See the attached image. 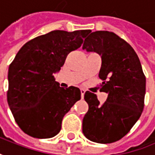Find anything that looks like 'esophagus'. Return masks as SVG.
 <instances>
[{"label":"esophagus","instance_id":"esophagus-1","mask_svg":"<svg viewBox=\"0 0 155 155\" xmlns=\"http://www.w3.org/2000/svg\"><path fill=\"white\" fill-rule=\"evenodd\" d=\"M80 91H81V97H82V98H83V97H84V96L85 91H84V90L81 89V90H80Z\"/></svg>","mask_w":155,"mask_h":155}]
</instances>
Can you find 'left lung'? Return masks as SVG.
Returning a JSON list of instances; mask_svg holds the SVG:
<instances>
[{"mask_svg": "<svg viewBox=\"0 0 155 155\" xmlns=\"http://www.w3.org/2000/svg\"><path fill=\"white\" fill-rule=\"evenodd\" d=\"M83 50L101 57L98 77L101 91L108 94L100 104L94 93L86 91L89 110L83 120V134L97 143L115 142L127 134L144 108L146 78L134 50L109 31H95L84 40Z\"/></svg>", "mask_w": 155, "mask_h": 155, "instance_id": "8db88e82", "label": "left lung"}]
</instances>
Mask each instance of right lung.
<instances>
[{
    "mask_svg": "<svg viewBox=\"0 0 155 155\" xmlns=\"http://www.w3.org/2000/svg\"><path fill=\"white\" fill-rule=\"evenodd\" d=\"M89 29L54 30L26 43L8 68V103L19 127L37 139L56 136L64 116L81 98L78 87L55 81L68 54L78 49Z\"/></svg>",
    "mask_w": 155,
    "mask_h": 155,
    "instance_id": "right-lung-1",
    "label": "right lung"
}]
</instances>
